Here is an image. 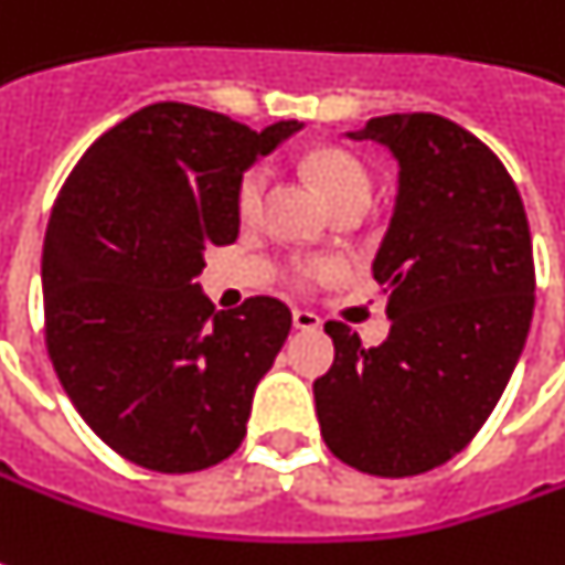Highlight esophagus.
<instances>
[{
  "instance_id": "1",
  "label": "esophagus",
  "mask_w": 565,
  "mask_h": 565,
  "mask_svg": "<svg viewBox=\"0 0 565 565\" xmlns=\"http://www.w3.org/2000/svg\"><path fill=\"white\" fill-rule=\"evenodd\" d=\"M291 323H295V329H320V317L313 310L295 308L291 310Z\"/></svg>"
}]
</instances>
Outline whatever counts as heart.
Instances as JSON below:
<instances>
[{
  "label": "heart",
  "mask_w": 565,
  "mask_h": 565,
  "mask_svg": "<svg viewBox=\"0 0 565 565\" xmlns=\"http://www.w3.org/2000/svg\"><path fill=\"white\" fill-rule=\"evenodd\" d=\"M308 170L313 177V183L320 189V195L327 199V204L344 202V199H358V195H373V180L354 154H348L342 149H317L308 158ZM267 189V173L260 168L248 170L245 180L238 185V211L242 217H255L260 199ZM335 274V264L323 260V257H308L295 264V279L298 282H320L327 276Z\"/></svg>",
  "instance_id": "obj_1"
}]
</instances>
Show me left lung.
<instances>
[{"label":"left lung","mask_w":565,"mask_h":565,"mask_svg":"<svg viewBox=\"0 0 565 565\" xmlns=\"http://www.w3.org/2000/svg\"><path fill=\"white\" fill-rule=\"evenodd\" d=\"M348 139H373L397 161L373 260L392 329L363 348L329 320L335 361L313 401L342 463L404 479L448 463L501 401L535 310L532 236L498 154L448 117H373Z\"/></svg>","instance_id":"left-lung-1"}]
</instances>
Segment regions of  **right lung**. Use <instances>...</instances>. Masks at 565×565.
I'll return each instance as SVG.
<instances>
[{
  "label": "right lung",
  "mask_w": 565,
  "mask_h": 565,
  "mask_svg": "<svg viewBox=\"0 0 565 565\" xmlns=\"http://www.w3.org/2000/svg\"><path fill=\"white\" fill-rule=\"evenodd\" d=\"M305 124L248 130L154 102L98 136L62 185L43 245L45 344L89 429L139 467L195 472L245 438L291 329L257 295L214 313L195 276L238 236V185Z\"/></svg>",
  "instance_id": "right-lung-1"
}]
</instances>
